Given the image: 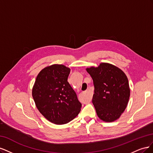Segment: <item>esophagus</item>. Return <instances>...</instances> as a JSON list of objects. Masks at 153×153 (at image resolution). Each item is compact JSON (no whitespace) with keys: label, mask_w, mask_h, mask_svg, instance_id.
I'll return each instance as SVG.
<instances>
[{"label":"esophagus","mask_w":153,"mask_h":153,"mask_svg":"<svg viewBox=\"0 0 153 153\" xmlns=\"http://www.w3.org/2000/svg\"><path fill=\"white\" fill-rule=\"evenodd\" d=\"M91 87L90 86H88L87 87V90H86V92L87 93H89V92L91 91ZM91 98H92V96H91V95L90 94L89 96H88V98H87V102L88 101H90L91 100Z\"/></svg>","instance_id":"obj_1"}]
</instances>
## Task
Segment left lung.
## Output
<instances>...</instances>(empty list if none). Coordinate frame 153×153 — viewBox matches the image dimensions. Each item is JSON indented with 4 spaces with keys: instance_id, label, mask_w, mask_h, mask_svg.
<instances>
[{
    "instance_id": "left-lung-1",
    "label": "left lung",
    "mask_w": 153,
    "mask_h": 153,
    "mask_svg": "<svg viewBox=\"0 0 153 153\" xmlns=\"http://www.w3.org/2000/svg\"><path fill=\"white\" fill-rule=\"evenodd\" d=\"M94 86L92 98L97 115L106 123L117 120L128 105L130 88L124 72L107 62H101L98 67L87 68Z\"/></svg>"
}]
</instances>
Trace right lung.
<instances>
[{
    "label": "right lung",
    "instance_id": "1",
    "mask_svg": "<svg viewBox=\"0 0 153 153\" xmlns=\"http://www.w3.org/2000/svg\"><path fill=\"white\" fill-rule=\"evenodd\" d=\"M71 69L62 64H52L38 73L32 89L37 108L48 121L65 124L79 114L82 104L68 82Z\"/></svg>",
    "mask_w": 153,
    "mask_h": 153
}]
</instances>
